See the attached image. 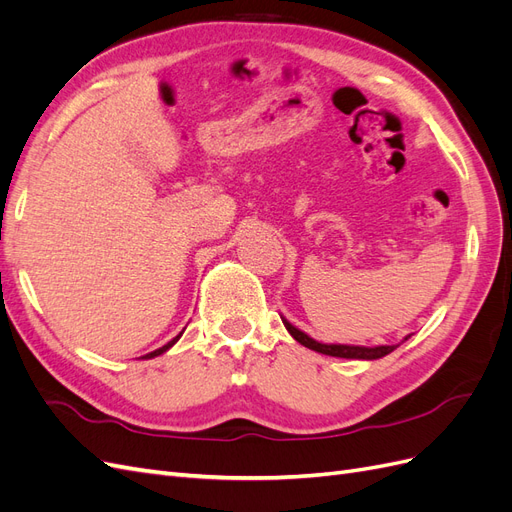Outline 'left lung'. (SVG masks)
I'll use <instances>...</instances> for the list:
<instances>
[{
  "label": "left lung",
  "instance_id": "left-lung-1",
  "mask_svg": "<svg viewBox=\"0 0 512 512\" xmlns=\"http://www.w3.org/2000/svg\"><path fill=\"white\" fill-rule=\"evenodd\" d=\"M286 329L288 333L297 339L299 344H303L305 348L309 350H316V352H322V354H329V356H339V359H380V356L393 352L397 346H376V348H365V346H337V344H320L316 342V339H312L309 335H305L303 331L294 329L290 322H286ZM410 337V335H408ZM406 337V339H408Z\"/></svg>",
  "mask_w": 512,
  "mask_h": 512
}]
</instances>
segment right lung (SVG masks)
Listing matches in <instances>:
<instances>
[{
	"label": "right lung",
	"instance_id": "1",
	"mask_svg": "<svg viewBox=\"0 0 512 512\" xmlns=\"http://www.w3.org/2000/svg\"><path fill=\"white\" fill-rule=\"evenodd\" d=\"M177 339H179V335L173 339V342H168L166 346H162V348H158V350H153V352H149V354H145V356H158V354H162V352H166L170 346H173L175 342H177Z\"/></svg>",
	"mask_w": 512,
	"mask_h": 512
}]
</instances>
